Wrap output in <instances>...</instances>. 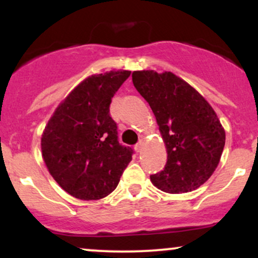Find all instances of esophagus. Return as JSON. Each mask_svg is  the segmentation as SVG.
I'll return each mask as SVG.
<instances>
[{
    "label": "esophagus",
    "instance_id": "34e87169",
    "mask_svg": "<svg viewBox=\"0 0 258 258\" xmlns=\"http://www.w3.org/2000/svg\"><path fill=\"white\" fill-rule=\"evenodd\" d=\"M135 149L137 153H141L142 149H143V141H139L138 143L135 146Z\"/></svg>",
    "mask_w": 258,
    "mask_h": 258
}]
</instances>
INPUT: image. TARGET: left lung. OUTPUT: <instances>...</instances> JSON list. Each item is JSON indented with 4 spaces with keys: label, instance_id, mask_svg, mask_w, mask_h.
Wrapping results in <instances>:
<instances>
[{
    "label": "left lung",
    "instance_id": "1",
    "mask_svg": "<svg viewBox=\"0 0 258 258\" xmlns=\"http://www.w3.org/2000/svg\"><path fill=\"white\" fill-rule=\"evenodd\" d=\"M136 90L149 103L167 150V162L150 180L165 193H188L211 177L220 162L226 132L212 106L170 72L132 73Z\"/></svg>",
    "mask_w": 258,
    "mask_h": 258
}]
</instances>
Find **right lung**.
Returning a JSON list of instances; mask_svg holds the SVG:
<instances>
[{"mask_svg":"<svg viewBox=\"0 0 258 258\" xmlns=\"http://www.w3.org/2000/svg\"><path fill=\"white\" fill-rule=\"evenodd\" d=\"M130 75L117 70L84 80L44 128V164L55 182L78 199L98 200L110 194L132 160V148L119 143L109 112L111 98Z\"/></svg>","mask_w":258,"mask_h":258,"instance_id":"add662e5","label":"right lung"}]
</instances>
